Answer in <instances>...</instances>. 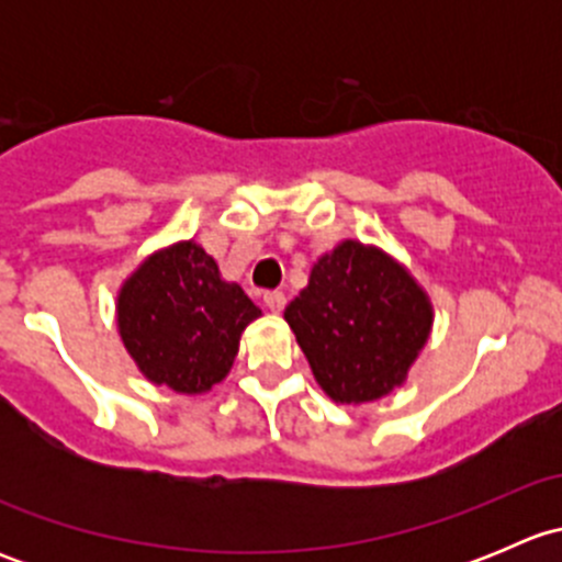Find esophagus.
<instances>
[{"mask_svg":"<svg viewBox=\"0 0 562 562\" xmlns=\"http://www.w3.org/2000/svg\"><path fill=\"white\" fill-rule=\"evenodd\" d=\"M263 304L266 310H271V313H282V307H285V293L280 291L263 293Z\"/></svg>","mask_w":562,"mask_h":562,"instance_id":"esophagus-1","label":"esophagus"}]
</instances>
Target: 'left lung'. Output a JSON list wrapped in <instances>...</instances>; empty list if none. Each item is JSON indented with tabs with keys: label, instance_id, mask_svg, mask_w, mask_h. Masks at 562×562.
Masks as SVG:
<instances>
[{
	"label": "left lung",
	"instance_id": "left-lung-1",
	"mask_svg": "<svg viewBox=\"0 0 562 562\" xmlns=\"http://www.w3.org/2000/svg\"><path fill=\"white\" fill-rule=\"evenodd\" d=\"M285 321L317 386L334 402L361 405L405 383L427 345L432 304L405 266L348 239L317 258Z\"/></svg>",
	"mask_w": 562,
	"mask_h": 562
}]
</instances>
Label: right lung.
<instances>
[{"label": "right lung", "instance_id": "1", "mask_svg": "<svg viewBox=\"0 0 562 562\" xmlns=\"http://www.w3.org/2000/svg\"><path fill=\"white\" fill-rule=\"evenodd\" d=\"M260 315L195 241L149 255L116 299L122 342L157 386L203 394L234 367L241 331Z\"/></svg>", "mask_w": 562, "mask_h": 562}]
</instances>
